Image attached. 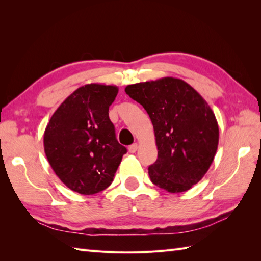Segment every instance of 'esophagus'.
<instances>
[{"label":"esophagus","mask_w":261,"mask_h":261,"mask_svg":"<svg viewBox=\"0 0 261 261\" xmlns=\"http://www.w3.org/2000/svg\"><path fill=\"white\" fill-rule=\"evenodd\" d=\"M138 150V143H134V145H131L129 147V152L131 153H135Z\"/></svg>","instance_id":"34e87169"}]
</instances>
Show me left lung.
Listing matches in <instances>:
<instances>
[{"mask_svg":"<svg viewBox=\"0 0 261 261\" xmlns=\"http://www.w3.org/2000/svg\"><path fill=\"white\" fill-rule=\"evenodd\" d=\"M125 93L140 103L153 125L158 158L148 173L169 193L186 192L206 174L219 145V125L206 101L174 77L127 85Z\"/></svg>","mask_w":261,"mask_h":261,"instance_id":"8db88e82","label":"left lung"}]
</instances>
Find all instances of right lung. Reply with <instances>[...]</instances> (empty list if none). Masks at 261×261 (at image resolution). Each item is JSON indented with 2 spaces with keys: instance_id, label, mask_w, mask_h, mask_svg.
<instances>
[{
  "instance_id": "obj_1",
  "label": "right lung",
  "mask_w": 261,
  "mask_h": 261,
  "mask_svg": "<svg viewBox=\"0 0 261 261\" xmlns=\"http://www.w3.org/2000/svg\"><path fill=\"white\" fill-rule=\"evenodd\" d=\"M118 92L114 85L95 83L77 88L46 126L43 147L49 164L69 190L82 195L108 188L126 152L109 118Z\"/></svg>"
}]
</instances>
